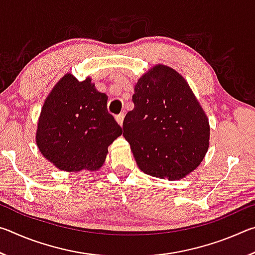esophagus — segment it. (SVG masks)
I'll use <instances>...</instances> for the list:
<instances>
[{"label":"esophagus","instance_id":"obj_1","mask_svg":"<svg viewBox=\"0 0 255 255\" xmlns=\"http://www.w3.org/2000/svg\"><path fill=\"white\" fill-rule=\"evenodd\" d=\"M124 118H125V114H124V112H120L119 115L116 116V120H117L120 126H122L123 123H124Z\"/></svg>","mask_w":255,"mask_h":255}]
</instances>
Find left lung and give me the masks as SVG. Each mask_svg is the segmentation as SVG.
<instances>
[{
	"instance_id": "obj_1",
	"label": "left lung",
	"mask_w": 255,
	"mask_h": 255,
	"mask_svg": "<svg viewBox=\"0 0 255 255\" xmlns=\"http://www.w3.org/2000/svg\"><path fill=\"white\" fill-rule=\"evenodd\" d=\"M132 102L123 128L139 169L171 181L195 170L208 149L209 124L187 81L156 65L137 82Z\"/></svg>"
}]
</instances>
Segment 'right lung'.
I'll use <instances>...</instances> for the list:
<instances>
[{"label": "right lung", "mask_w": 255, "mask_h": 255, "mask_svg": "<svg viewBox=\"0 0 255 255\" xmlns=\"http://www.w3.org/2000/svg\"><path fill=\"white\" fill-rule=\"evenodd\" d=\"M107 101L89 77L64 76L41 109L36 136L41 154L64 171L99 169L108 146L123 133Z\"/></svg>", "instance_id": "1"}]
</instances>
